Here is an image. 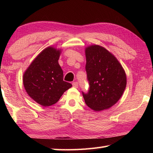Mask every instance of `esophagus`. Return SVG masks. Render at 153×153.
Returning a JSON list of instances; mask_svg holds the SVG:
<instances>
[{
    "mask_svg": "<svg viewBox=\"0 0 153 153\" xmlns=\"http://www.w3.org/2000/svg\"><path fill=\"white\" fill-rule=\"evenodd\" d=\"M72 85H73V86L74 88H78V83H77V82H73V84H72Z\"/></svg>",
    "mask_w": 153,
    "mask_h": 153,
    "instance_id": "34e87169",
    "label": "esophagus"
}]
</instances>
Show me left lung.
I'll return each instance as SVG.
<instances>
[{
    "instance_id": "1",
    "label": "left lung",
    "mask_w": 153,
    "mask_h": 153,
    "mask_svg": "<svg viewBox=\"0 0 153 153\" xmlns=\"http://www.w3.org/2000/svg\"><path fill=\"white\" fill-rule=\"evenodd\" d=\"M88 93L82 92L88 107L94 111L111 108L123 95L127 84L125 70L105 48L93 45L85 48Z\"/></svg>"
}]
</instances>
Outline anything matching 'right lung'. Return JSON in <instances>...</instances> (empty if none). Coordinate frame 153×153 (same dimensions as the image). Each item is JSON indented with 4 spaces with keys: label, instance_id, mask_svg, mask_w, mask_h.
<instances>
[{
    "label": "right lung",
    "instance_id": "obj_1",
    "mask_svg": "<svg viewBox=\"0 0 153 153\" xmlns=\"http://www.w3.org/2000/svg\"><path fill=\"white\" fill-rule=\"evenodd\" d=\"M61 49L48 46L33 59L23 76V83L30 98L43 107L58 101L72 86L63 81V71L59 64Z\"/></svg>",
    "mask_w": 153,
    "mask_h": 153
}]
</instances>
